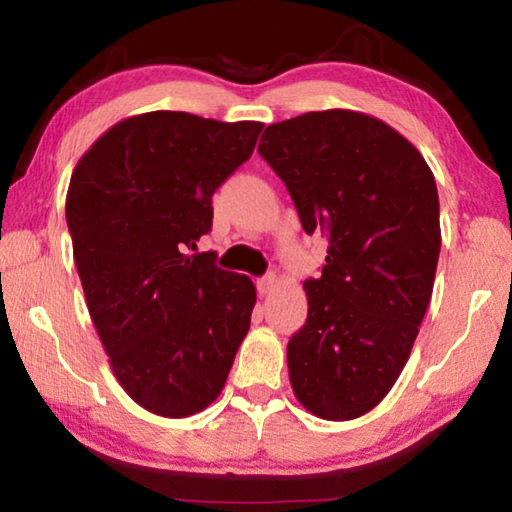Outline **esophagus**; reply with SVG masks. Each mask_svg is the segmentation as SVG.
I'll return each instance as SVG.
<instances>
[{
    "instance_id": "34e87169",
    "label": "esophagus",
    "mask_w": 512,
    "mask_h": 512,
    "mask_svg": "<svg viewBox=\"0 0 512 512\" xmlns=\"http://www.w3.org/2000/svg\"><path fill=\"white\" fill-rule=\"evenodd\" d=\"M275 284H277V275L268 273V275L259 277V280H257V291L262 293V296H266V293H271L275 289Z\"/></svg>"
}]
</instances>
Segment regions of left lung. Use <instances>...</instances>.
<instances>
[{
    "label": "left lung",
    "instance_id": "1",
    "mask_svg": "<svg viewBox=\"0 0 512 512\" xmlns=\"http://www.w3.org/2000/svg\"><path fill=\"white\" fill-rule=\"evenodd\" d=\"M257 151L287 185L307 235L323 232V275L307 280V323L287 345L298 402L354 420L409 361L440 255L438 189L422 153L363 112L320 110L271 124Z\"/></svg>",
    "mask_w": 512,
    "mask_h": 512
}]
</instances>
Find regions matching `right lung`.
Returning a JSON list of instances; mask_svg holds the SVG:
<instances>
[{
  "label": "right lung",
  "mask_w": 512,
  "mask_h": 512,
  "mask_svg": "<svg viewBox=\"0 0 512 512\" xmlns=\"http://www.w3.org/2000/svg\"><path fill=\"white\" fill-rule=\"evenodd\" d=\"M262 128L144 112L108 128L69 180L65 216L92 323L121 388L162 418L207 409L248 334L253 280L189 250Z\"/></svg>",
  "instance_id": "obj_1"
}]
</instances>
